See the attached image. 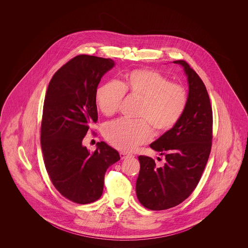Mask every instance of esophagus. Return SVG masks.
<instances>
[{
    "label": "esophagus",
    "mask_w": 248,
    "mask_h": 248,
    "mask_svg": "<svg viewBox=\"0 0 248 248\" xmlns=\"http://www.w3.org/2000/svg\"><path fill=\"white\" fill-rule=\"evenodd\" d=\"M120 157L122 160L124 159H126L128 157H132V154H126V153H120Z\"/></svg>",
    "instance_id": "1"
}]
</instances>
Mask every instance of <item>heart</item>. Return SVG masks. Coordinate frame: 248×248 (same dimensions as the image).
I'll return each mask as SVG.
<instances>
[{"label": "heart", "mask_w": 248, "mask_h": 248, "mask_svg": "<svg viewBox=\"0 0 248 248\" xmlns=\"http://www.w3.org/2000/svg\"><path fill=\"white\" fill-rule=\"evenodd\" d=\"M140 101L135 122L119 120L107 124L104 137L112 147L129 152L147 143L156 134L172 129L182 117L187 106L186 89L159 71L137 69L124 74L123 79L99 85L94 99L99 110L106 116L114 115L124 95Z\"/></svg>", "instance_id": "b5f03b06"}]
</instances>
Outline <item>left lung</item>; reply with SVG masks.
Listing matches in <instances>:
<instances>
[{
  "instance_id": "1",
  "label": "left lung",
  "mask_w": 248,
  "mask_h": 248,
  "mask_svg": "<svg viewBox=\"0 0 248 248\" xmlns=\"http://www.w3.org/2000/svg\"><path fill=\"white\" fill-rule=\"evenodd\" d=\"M189 94L185 111L177 124L150 147L165 157L164 166L139 156L140 170L136 183L138 199L151 210H165L186 200L196 188L212 145L213 113L209 95L199 75L184 60Z\"/></svg>"
}]
</instances>
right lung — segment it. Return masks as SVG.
Wrapping results in <instances>:
<instances>
[{
    "instance_id": "obj_1",
    "label": "right lung",
    "mask_w": 248,
    "mask_h": 248,
    "mask_svg": "<svg viewBox=\"0 0 248 248\" xmlns=\"http://www.w3.org/2000/svg\"><path fill=\"white\" fill-rule=\"evenodd\" d=\"M112 59L79 55L52 77L45 97L41 146L50 179L65 198L90 203L103 192L108 166L120 160L116 150L97 142L90 152L83 146L90 125L97 121L94 93Z\"/></svg>"
}]
</instances>
